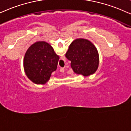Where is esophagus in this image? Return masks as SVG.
Here are the masks:
<instances>
[{"label": "esophagus", "instance_id": "1", "mask_svg": "<svg viewBox=\"0 0 131 131\" xmlns=\"http://www.w3.org/2000/svg\"><path fill=\"white\" fill-rule=\"evenodd\" d=\"M60 71L61 72H64V68H60Z\"/></svg>", "mask_w": 131, "mask_h": 131}]
</instances>
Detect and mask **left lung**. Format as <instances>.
Returning <instances> with one entry per match:
<instances>
[{
	"label": "left lung",
	"instance_id": "1",
	"mask_svg": "<svg viewBox=\"0 0 131 131\" xmlns=\"http://www.w3.org/2000/svg\"><path fill=\"white\" fill-rule=\"evenodd\" d=\"M65 56L77 74L87 77L93 74L99 66V54L95 46L86 39L74 40L69 45Z\"/></svg>",
	"mask_w": 131,
	"mask_h": 131
}]
</instances>
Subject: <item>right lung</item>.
<instances>
[{
	"label": "right lung",
	"instance_id": "1",
	"mask_svg": "<svg viewBox=\"0 0 131 131\" xmlns=\"http://www.w3.org/2000/svg\"><path fill=\"white\" fill-rule=\"evenodd\" d=\"M59 56L53 47L45 41L30 45L25 53L24 69L27 78L36 84H45L52 72L56 70Z\"/></svg>",
	"mask_w": 131,
	"mask_h": 131
}]
</instances>
